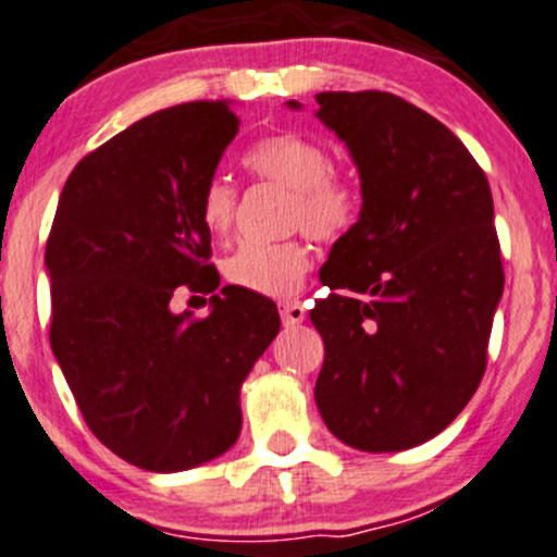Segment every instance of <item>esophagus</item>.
Here are the masks:
<instances>
[{
  "instance_id": "obj_1",
  "label": "esophagus",
  "mask_w": 557,
  "mask_h": 557,
  "mask_svg": "<svg viewBox=\"0 0 557 557\" xmlns=\"http://www.w3.org/2000/svg\"><path fill=\"white\" fill-rule=\"evenodd\" d=\"M305 315H308V310H305V305H302L300 300L281 302V321H284L286 326H297V324H302Z\"/></svg>"
}]
</instances>
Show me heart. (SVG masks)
Listing matches in <instances>:
<instances>
[{"instance_id":"obj_1","label":"heart","mask_w":557,"mask_h":557,"mask_svg":"<svg viewBox=\"0 0 557 557\" xmlns=\"http://www.w3.org/2000/svg\"><path fill=\"white\" fill-rule=\"evenodd\" d=\"M244 166L262 181L292 190L289 223L315 242H334L352 228L358 218V190L337 175L329 151L313 137L278 133L257 140L244 153ZM199 218L212 236H228L236 218V188L225 177H212L201 190ZM310 249L297 238L284 242H242L223 260V273L233 286L265 297H289L310 271Z\"/></svg>"}]
</instances>
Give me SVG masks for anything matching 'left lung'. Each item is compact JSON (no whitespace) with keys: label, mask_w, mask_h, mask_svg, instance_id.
Instances as JSON below:
<instances>
[{"label":"left lung","mask_w":557,"mask_h":557,"mask_svg":"<svg viewBox=\"0 0 557 557\" xmlns=\"http://www.w3.org/2000/svg\"><path fill=\"white\" fill-rule=\"evenodd\" d=\"M319 119L350 148L361 218L329 252L315 404L361 451L424 444L486 372L505 289L486 172L446 124L380 89L319 92ZM292 109H300L289 100Z\"/></svg>","instance_id":"obj_1"}]
</instances>
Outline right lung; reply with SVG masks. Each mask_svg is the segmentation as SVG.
<instances>
[{
    "instance_id": "1",
    "label": "right lung",
    "mask_w": 557,
    "mask_h": 557,
    "mask_svg": "<svg viewBox=\"0 0 557 557\" xmlns=\"http://www.w3.org/2000/svg\"><path fill=\"white\" fill-rule=\"evenodd\" d=\"M236 133L223 100L140 119L74 166L47 236L52 352L95 438L135 468L228 451L242 382L278 334L276 302L242 286L201 319L170 305L220 286L199 199Z\"/></svg>"
}]
</instances>
